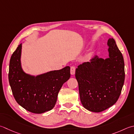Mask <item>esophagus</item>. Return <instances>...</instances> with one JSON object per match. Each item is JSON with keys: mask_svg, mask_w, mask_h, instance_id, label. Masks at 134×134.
I'll return each mask as SVG.
<instances>
[{"mask_svg": "<svg viewBox=\"0 0 134 134\" xmlns=\"http://www.w3.org/2000/svg\"><path fill=\"white\" fill-rule=\"evenodd\" d=\"M75 68L74 66L71 67V69H70V72L71 75H74L75 74Z\"/></svg>", "mask_w": 134, "mask_h": 134, "instance_id": "obj_1", "label": "esophagus"}]
</instances>
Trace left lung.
Masks as SVG:
<instances>
[{
	"label": "left lung",
	"instance_id": "8db88e82",
	"mask_svg": "<svg viewBox=\"0 0 134 134\" xmlns=\"http://www.w3.org/2000/svg\"><path fill=\"white\" fill-rule=\"evenodd\" d=\"M109 57L94 56L75 70L81 103L88 110L99 113L116 103L125 80L124 62L113 38L107 41Z\"/></svg>",
	"mask_w": 134,
	"mask_h": 134
}]
</instances>
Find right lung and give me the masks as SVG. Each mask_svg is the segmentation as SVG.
Listing matches in <instances>:
<instances>
[{"instance_id":"1","label":"right lung","mask_w":134,"mask_h":134,"mask_svg":"<svg viewBox=\"0 0 134 134\" xmlns=\"http://www.w3.org/2000/svg\"><path fill=\"white\" fill-rule=\"evenodd\" d=\"M22 43L18 46L10 60L9 81L15 100L33 113L51 110L56 103L59 91L70 77V67L32 75L23 70L21 62Z\"/></svg>"}]
</instances>
